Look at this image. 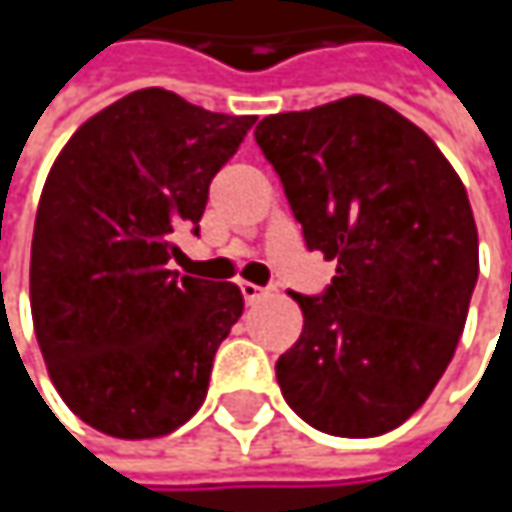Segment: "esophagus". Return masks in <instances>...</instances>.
Returning <instances> with one entry per match:
<instances>
[{
	"mask_svg": "<svg viewBox=\"0 0 512 512\" xmlns=\"http://www.w3.org/2000/svg\"><path fill=\"white\" fill-rule=\"evenodd\" d=\"M240 293H243L246 305H255V302H260V299L266 296V290H263V287H257V284H252V281H243V284H240Z\"/></svg>",
	"mask_w": 512,
	"mask_h": 512,
	"instance_id": "obj_1",
	"label": "esophagus"
}]
</instances>
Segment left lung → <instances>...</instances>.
Returning a JSON list of instances; mask_svg holds the SVG:
<instances>
[{
  "instance_id": "1",
  "label": "left lung",
  "mask_w": 512,
  "mask_h": 512,
  "mask_svg": "<svg viewBox=\"0 0 512 512\" xmlns=\"http://www.w3.org/2000/svg\"><path fill=\"white\" fill-rule=\"evenodd\" d=\"M305 246L338 260L323 296L293 293L299 341L275 361L287 406L314 430L370 439L400 427L460 344L477 284L465 186L436 142L373 97L255 127Z\"/></svg>"
}]
</instances>
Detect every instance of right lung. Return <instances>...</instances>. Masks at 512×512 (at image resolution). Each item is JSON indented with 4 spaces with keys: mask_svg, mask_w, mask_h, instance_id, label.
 Wrapping results in <instances>:
<instances>
[{
    "mask_svg": "<svg viewBox=\"0 0 512 512\" xmlns=\"http://www.w3.org/2000/svg\"><path fill=\"white\" fill-rule=\"evenodd\" d=\"M252 115L142 88L88 118L52 165L32 237V320L61 400L115 439H156L204 403L243 314L237 284L177 278L210 180Z\"/></svg>",
    "mask_w": 512,
    "mask_h": 512,
    "instance_id": "add662e5",
    "label": "right lung"
}]
</instances>
